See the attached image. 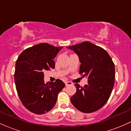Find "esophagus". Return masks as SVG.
Instances as JSON below:
<instances>
[{"mask_svg": "<svg viewBox=\"0 0 131 131\" xmlns=\"http://www.w3.org/2000/svg\"><path fill=\"white\" fill-rule=\"evenodd\" d=\"M72 84H73V83H72L71 82H70V81H66V82H65L66 86H68V85H72Z\"/></svg>", "mask_w": 131, "mask_h": 131, "instance_id": "34e87169", "label": "esophagus"}]
</instances>
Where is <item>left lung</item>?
Instances as JSON below:
<instances>
[{"label": "left lung", "instance_id": "1", "mask_svg": "<svg viewBox=\"0 0 131 131\" xmlns=\"http://www.w3.org/2000/svg\"><path fill=\"white\" fill-rule=\"evenodd\" d=\"M79 57V74L88 78V84H75L76 92L71 97L73 106L81 112L90 113L99 110L108 101L113 88L115 64L103 48L90 42L67 47Z\"/></svg>", "mask_w": 131, "mask_h": 131}]
</instances>
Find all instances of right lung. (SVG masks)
<instances>
[{"label":"right lung","instance_id":"add662e5","mask_svg":"<svg viewBox=\"0 0 131 131\" xmlns=\"http://www.w3.org/2000/svg\"><path fill=\"white\" fill-rule=\"evenodd\" d=\"M62 48L40 43L23 51L16 61V91L23 105L33 113L42 115L51 110L65 86L60 79L47 83L43 80V72L55 68L53 59Z\"/></svg>","mask_w":131,"mask_h":131}]
</instances>
